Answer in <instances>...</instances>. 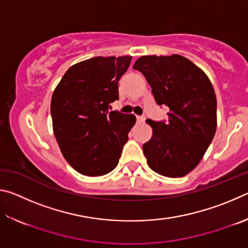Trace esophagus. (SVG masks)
Returning <instances> with one entry per match:
<instances>
[{
  "label": "esophagus",
  "mask_w": 248,
  "mask_h": 248,
  "mask_svg": "<svg viewBox=\"0 0 248 248\" xmlns=\"http://www.w3.org/2000/svg\"><path fill=\"white\" fill-rule=\"evenodd\" d=\"M144 120H145V117L144 116H137V121L139 124L144 123Z\"/></svg>",
  "instance_id": "esophagus-1"
}]
</instances>
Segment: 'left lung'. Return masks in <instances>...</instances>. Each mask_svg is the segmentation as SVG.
Returning <instances> with one entry per match:
<instances>
[{
  "instance_id": "left-lung-1",
  "label": "left lung",
  "mask_w": 248,
  "mask_h": 248,
  "mask_svg": "<svg viewBox=\"0 0 248 248\" xmlns=\"http://www.w3.org/2000/svg\"><path fill=\"white\" fill-rule=\"evenodd\" d=\"M133 69L144 75L167 121L146 120L152 138L143 144L148 165L166 177H182L199 164L217 130V98L202 70L187 58L143 56Z\"/></svg>"
}]
</instances>
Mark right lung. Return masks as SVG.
I'll use <instances>...</instances> for the list:
<instances>
[{"instance_id": "add662e5", "label": "right lung", "mask_w": 248, "mask_h": 248, "mask_svg": "<svg viewBox=\"0 0 248 248\" xmlns=\"http://www.w3.org/2000/svg\"><path fill=\"white\" fill-rule=\"evenodd\" d=\"M132 57H95L66 71L51 98L54 137L64 158L86 176H102L118 164L133 115L109 111L119 99L118 81Z\"/></svg>"}]
</instances>
